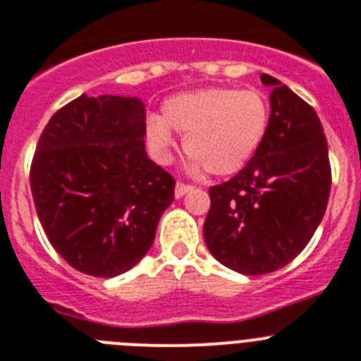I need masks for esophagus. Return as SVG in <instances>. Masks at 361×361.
I'll return each mask as SVG.
<instances>
[{
    "instance_id": "1",
    "label": "esophagus",
    "mask_w": 361,
    "mask_h": 361,
    "mask_svg": "<svg viewBox=\"0 0 361 361\" xmlns=\"http://www.w3.org/2000/svg\"><path fill=\"white\" fill-rule=\"evenodd\" d=\"M192 189H195L192 185H187V183H181V181H178V183H176V190H174L176 198H181V196L187 195V192H190Z\"/></svg>"
}]
</instances>
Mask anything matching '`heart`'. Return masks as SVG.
<instances>
[{"instance_id":"b5f03b06","label":"heart","mask_w":361,"mask_h":361,"mask_svg":"<svg viewBox=\"0 0 361 361\" xmlns=\"http://www.w3.org/2000/svg\"><path fill=\"white\" fill-rule=\"evenodd\" d=\"M271 109L257 90L211 87L169 98L161 116L146 120L145 137L159 163L172 159V130L185 135V152L195 157L192 169L213 176L243 171L262 148L269 131Z\"/></svg>"}]
</instances>
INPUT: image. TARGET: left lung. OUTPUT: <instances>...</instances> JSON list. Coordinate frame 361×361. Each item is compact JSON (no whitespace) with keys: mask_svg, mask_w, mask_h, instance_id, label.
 <instances>
[{"mask_svg":"<svg viewBox=\"0 0 361 361\" xmlns=\"http://www.w3.org/2000/svg\"><path fill=\"white\" fill-rule=\"evenodd\" d=\"M271 87L269 131L243 171L209 189L204 239L216 262L259 276L304 250L323 221L332 171L323 126L312 105L276 78Z\"/></svg>","mask_w":361,"mask_h":361,"instance_id":"left-lung-1","label":"left lung"}]
</instances>
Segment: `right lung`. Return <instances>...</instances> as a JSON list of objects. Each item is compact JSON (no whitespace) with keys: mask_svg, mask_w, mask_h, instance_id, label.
<instances>
[{"mask_svg":"<svg viewBox=\"0 0 361 361\" xmlns=\"http://www.w3.org/2000/svg\"><path fill=\"white\" fill-rule=\"evenodd\" d=\"M139 98L81 94L49 118L29 181L51 247L75 271L113 278L154 243L176 181L145 150Z\"/></svg>","mask_w":361,"mask_h":361,"instance_id":"1","label":"right lung"}]
</instances>
